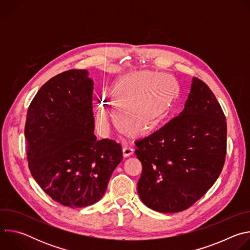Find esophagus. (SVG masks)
Segmentation results:
<instances>
[{"label":"esophagus","instance_id":"obj_1","mask_svg":"<svg viewBox=\"0 0 250 250\" xmlns=\"http://www.w3.org/2000/svg\"><path fill=\"white\" fill-rule=\"evenodd\" d=\"M132 154H133V149L131 147H128V146L123 147V155H124V157H128V156H130Z\"/></svg>","mask_w":250,"mask_h":250}]
</instances>
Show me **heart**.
<instances>
[{"label": "heart", "instance_id": "1", "mask_svg": "<svg viewBox=\"0 0 250 250\" xmlns=\"http://www.w3.org/2000/svg\"><path fill=\"white\" fill-rule=\"evenodd\" d=\"M180 87L168 74L153 71H134L117 78L106 97L117 110V121L131 129L133 136H144L155 130L171 114L179 99ZM113 114L105 102L101 103L97 121L101 128L108 127Z\"/></svg>", "mask_w": 250, "mask_h": 250}]
</instances>
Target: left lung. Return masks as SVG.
Returning <instances> with one entry per match:
<instances>
[{"instance_id": "8db88e82", "label": "left lung", "mask_w": 250, "mask_h": 250, "mask_svg": "<svg viewBox=\"0 0 250 250\" xmlns=\"http://www.w3.org/2000/svg\"><path fill=\"white\" fill-rule=\"evenodd\" d=\"M135 146L142 164L141 202L159 212L182 211L208 192L223 170L226 117L207 84L194 77L184 110Z\"/></svg>"}]
</instances>
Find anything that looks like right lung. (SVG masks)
I'll use <instances>...</instances> for the list:
<instances>
[{
    "instance_id": "right-lung-1",
    "label": "right lung",
    "mask_w": 250,
    "mask_h": 250,
    "mask_svg": "<svg viewBox=\"0 0 250 250\" xmlns=\"http://www.w3.org/2000/svg\"><path fill=\"white\" fill-rule=\"evenodd\" d=\"M93 85L87 70L65 71L42 85L26 115L30 173L51 199L72 208L100 201L123 160L119 144L94 134Z\"/></svg>"
}]
</instances>
